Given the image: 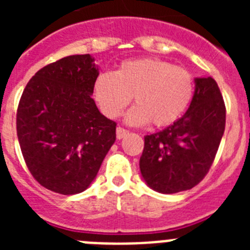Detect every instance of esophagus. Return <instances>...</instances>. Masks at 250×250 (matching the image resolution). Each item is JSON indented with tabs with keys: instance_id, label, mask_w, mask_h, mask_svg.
I'll return each instance as SVG.
<instances>
[{
	"instance_id": "esophagus-1",
	"label": "esophagus",
	"mask_w": 250,
	"mask_h": 250,
	"mask_svg": "<svg viewBox=\"0 0 250 250\" xmlns=\"http://www.w3.org/2000/svg\"><path fill=\"white\" fill-rule=\"evenodd\" d=\"M127 134H129V131H127L126 129H124V127L119 126L118 129H116V138H118L119 140H120V139H123V138H125Z\"/></svg>"
}]
</instances>
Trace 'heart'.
Returning <instances> with one entry per match:
<instances>
[{
	"mask_svg": "<svg viewBox=\"0 0 250 250\" xmlns=\"http://www.w3.org/2000/svg\"><path fill=\"white\" fill-rule=\"evenodd\" d=\"M193 92V76L187 68L155 57L125 60L114 72L99 74L92 83V96L110 119L118 118L134 96L136 105L126 114L132 125L175 123L190 104Z\"/></svg>",
	"mask_w": 250,
	"mask_h": 250,
	"instance_id": "b5f03b06",
	"label": "heart"
}]
</instances>
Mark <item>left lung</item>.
<instances>
[{
  "mask_svg": "<svg viewBox=\"0 0 250 250\" xmlns=\"http://www.w3.org/2000/svg\"><path fill=\"white\" fill-rule=\"evenodd\" d=\"M188 111L173 125L145 136L140 171L161 194L195 187L207 175L225 129V105L213 77H196Z\"/></svg>",
  "mask_w": 250,
  "mask_h": 250,
  "instance_id": "obj_1",
  "label": "left lung"
}]
</instances>
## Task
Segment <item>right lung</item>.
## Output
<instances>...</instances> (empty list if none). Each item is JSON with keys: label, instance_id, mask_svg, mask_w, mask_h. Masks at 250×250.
I'll return each mask as SVG.
<instances>
[{"label": "right lung", "instance_id": "add662e5", "mask_svg": "<svg viewBox=\"0 0 250 250\" xmlns=\"http://www.w3.org/2000/svg\"><path fill=\"white\" fill-rule=\"evenodd\" d=\"M94 57L72 55L32 76L17 109V138L30 173L63 195L91 185L116 139V123L95 104Z\"/></svg>", "mask_w": 250, "mask_h": 250}]
</instances>
